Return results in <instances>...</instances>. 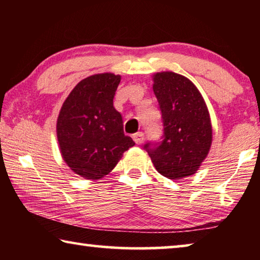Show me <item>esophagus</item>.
Segmentation results:
<instances>
[{
  "label": "esophagus",
  "instance_id": "1",
  "mask_svg": "<svg viewBox=\"0 0 260 260\" xmlns=\"http://www.w3.org/2000/svg\"><path fill=\"white\" fill-rule=\"evenodd\" d=\"M132 138H133V140L135 141V143L141 144L144 141V134L142 133V132H138V133L133 134V136H132Z\"/></svg>",
  "mask_w": 260,
  "mask_h": 260
}]
</instances>
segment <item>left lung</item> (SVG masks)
<instances>
[{"instance_id": "left-lung-1", "label": "left lung", "mask_w": 260, "mask_h": 260, "mask_svg": "<svg viewBox=\"0 0 260 260\" xmlns=\"http://www.w3.org/2000/svg\"><path fill=\"white\" fill-rule=\"evenodd\" d=\"M161 113L159 142H147L144 149L161 175L179 180L196 173L212 143V126L206 104L196 86L174 72L153 76Z\"/></svg>"}]
</instances>
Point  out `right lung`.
I'll list each match as a JSON object with an SVG mask.
<instances>
[{"label":"right lung","instance_id":"obj_1","mask_svg":"<svg viewBox=\"0 0 260 260\" xmlns=\"http://www.w3.org/2000/svg\"><path fill=\"white\" fill-rule=\"evenodd\" d=\"M120 79L112 73L83 79L60 109L57 139L61 156L82 178H103L135 144L125 135L121 114L113 107Z\"/></svg>","mask_w":260,"mask_h":260}]
</instances>
